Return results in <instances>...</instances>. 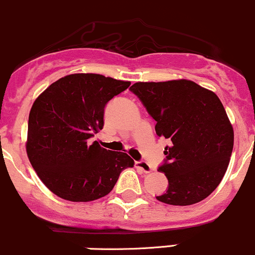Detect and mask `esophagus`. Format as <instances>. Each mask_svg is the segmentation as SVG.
Returning a JSON list of instances; mask_svg holds the SVG:
<instances>
[{
  "label": "esophagus",
  "instance_id": "1",
  "mask_svg": "<svg viewBox=\"0 0 255 255\" xmlns=\"http://www.w3.org/2000/svg\"><path fill=\"white\" fill-rule=\"evenodd\" d=\"M135 166L138 167L139 169H141L144 173H150L151 170H152V167H151L150 164L147 163V162H145V161L135 162Z\"/></svg>",
  "mask_w": 255,
  "mask_h": 255
}]
</instances>
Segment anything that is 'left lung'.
Instances as JSON below:
<instances>
[{
    "label": "left lung",
    "mask_w": 255,
    "mask_h": 255,
    "mask_svg": "<svg viewBox=\"0 0 255 255\" xmlns=\"http://www.w3.org/2000/svg\"><path fill=\"white\" fill-rule=\"evenodd\" d=\"M130 91L156 121V134L170 141L158 169L168 190L156 198L172 206L205 200L222 181L234 147V128L219 98L184 78L136 82Z\"/></svg>",
    "instance_id": "obj_1"
}]
</instances>
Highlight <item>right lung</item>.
<instances>
[{
  "label": "right lung",
  "mask_w": 255,
  "mask_h": 255,
  "mask_svg": "<svg viewBox=\"0 0 255 255\" xmlns=\"http://www.w3.org/2000/svg\"><path fill=\"white\" fill-rule=\"evenodd\" d=\"M129 85L99 74H71L36 98L29 115L26 153L42 183L58 197L71 202L104 197L120 173L134 166L126 152L89 141L103 129L106 103Z\"/></svg>",
  "instance_id": "1"
}]
</instances>
